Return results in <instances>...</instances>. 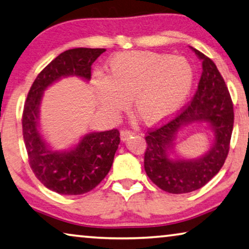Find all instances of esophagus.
Masks as SVG:
<instances>
[{"label": "esophagus", "instance_id": "1", "mask_svg": "<svg viewBox=\"0 0 249 249\" xmlns=\"http://www.w3.org/2000/svg\"><path fill=\"white\" fill-rule=\"evenodd\" d=\"M134 134H135V133L133 131H129V129H122V131H121V139H122V141H126L129 136H132Z\"/></svg>", "mask_w": 249, "mask_h": 249}]
</instances>
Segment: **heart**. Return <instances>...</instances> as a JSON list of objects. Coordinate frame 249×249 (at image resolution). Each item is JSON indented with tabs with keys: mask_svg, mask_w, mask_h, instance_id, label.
<instances>
[{
	"mask_svg": "<svg viewBox=\"0 0 249 249\" xmlns=\"http://www.w3.org/2000/svg\"><path fill=\"white\" fill-rule=\"evenodd\" d=\"M194 79V68L183 57L129 51L110 59L106 78H94L95 96L110 113L126 108V99L132 98L137 116L157 123L182 106Z\"/></svg>",
	"mask_w": 249,
	"mask_h": 249,
	"instance_id": "1",
	"label": "heart"
}]
</instances>
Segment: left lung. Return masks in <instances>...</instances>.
I'll list each match as a JSON object with an SVG mask.
<instances>
[{
  "label": "left lung",
  "mask_w": 249,
  "mask_h": 249,
  "mask_svg": "<svg viewBox=\"0 0 249 249\" xmlns=\"http://www.w3.org/2000/svg\"><path fill=\"white\" fill-rule=\"evenodd\" d=\"M202 60V73L191 102L171 120L148 129L144 169L152 182L169 194H188L203 187L220 171L227 159L233 128V105L224 78L214 62L194 49ZM208 121L216 141L205 157L198 160H170L167 151L174 135L183 124Z\"/></svg>",
  "instance_id": "left-lung-1"
}]
</instances>
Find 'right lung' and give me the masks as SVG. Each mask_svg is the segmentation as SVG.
<instances>
[{
    "label": "right lung",
    "mask_w": 249,
    "mask_h": 249,
    "mask_svg": "<svg viewBox=\"0 0 249 249\" xmlns=\"http://www.w3.org/2000/svg\"><path fill=\"white\" fill-rule=\"evenodd\" d=\"M105 51L90 48L65 51L43 68L28 92L22 114V132L29 164L36 179L57 194L84 195L97 187L112 168L121 139L118 129L114 128L87 134L68 152L50 150L38 131L43 91L61 77L75 75L89 80L91 65Z\"/></svg>",
    "instance_id": "right-lung-1"
}]
</instances>
